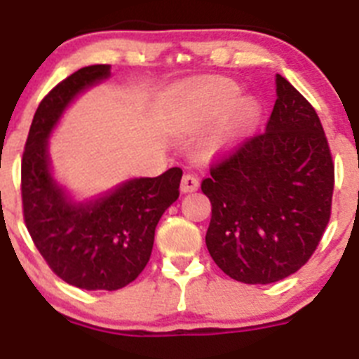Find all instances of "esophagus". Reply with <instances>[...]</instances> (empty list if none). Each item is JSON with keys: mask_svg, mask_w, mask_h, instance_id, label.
<instances>
[{"mask_svg": "<svg viewBox=\"0 0 359 359\" xmlns=\"http://www.w3.org/2000/svg\"><path fill=\"white\" fill-rule=\"evenodd\" d=\"M198 186H200V180L196 179L195 175H189V173H187V175L182 177V182H180V191L193 193L198 189Z\"/></svg>", "mask_w": 359, "mask_h": 359, "instance_id": "obj_1", "label": "esophagus"}]
</instances>
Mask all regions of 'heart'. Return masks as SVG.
Returning <instances> with one entry per match:
<instances>
[{
    "mask_svg": "<svg viewBox=\"0 0 359 359\" xmlns=\"http://www.w3.org/2000/svg\"><path fill=\"white\" fill-rule=\"evenodd\" d=\"M240 93V86L227 79L212 76L189 80L175 87L170 95V116L175 121L189 125L212 123L232 109ZM259 116L261 105L256 98H241L232 111V127L241 128L256 123Z\"/></svg>",
    "mask_w": 359,
    "mask_h": 359,
    "instance_id": "1",
    "label": "heart"
}]
</instances>
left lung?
Listing matches in <instances>:
<instances>
[{"instance_id": "obj_1", "label": "left lung", "mask_w": 359, "mask_h": 359, "mask_svg": "<svg viewBox=\"0 0 359 359\" xmlns=\"http://www.w3.org/2000/svg\"><path fill=\"white\" fill-rule=\"evenodd\" d=\"M266 130L211 168L205 245L229 277L270 284L304 266L331 216L334 164L320 119L295 87L276 75Z\"/></svg>"}]
</instances>
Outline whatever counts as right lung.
I'll list each match as a JSON object with an SVG mask.
<instances>
[{"instance_id":"add662e5","label":"right lung","mask_w":359,"mask_h":359,"mask_svg":"<svg viewBox=\"0 0 359 359\" xmlns=\"http://www.w3.org/2000/svg\"><path fill=\"white\" fill-rule=\"evenodd\" d=\"M109 76L107 64L82 67L39 103L22 154L21 193L25 224L51 270L76 288L112 292L147 266L161 216L179 198L182 170L128 179L83 200L55 179L48 140L71 103Z\"/></svg>"}]
</instances>
